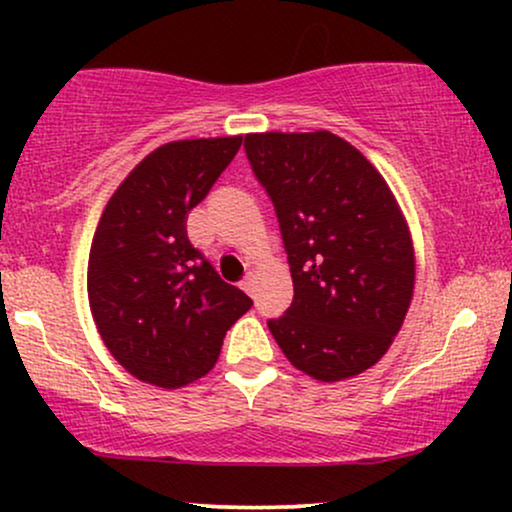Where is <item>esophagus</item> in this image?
I'll return each mask as SVG.
<instances>
[{
  "mask_svg": "<svg viewBox=\"0 0 512 512\" xmlns=\"http://www.w3.org/2000/svg\"><path fill=\"white\" fill-rule=\"evenodd\" d=\"M240 289H243L245 293H255V279H252V274H248V276H243V281H240Z\"/></svg>",
  "mask_w": 512,
  "mask_h": 512,
  "instance_id": "34e87169",
  "label": "esophagus"
}]
</instances>
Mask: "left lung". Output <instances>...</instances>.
Returning <instances> with one entry per match:
<instances>
[{
    "instance_id": "obj_1",
    "label": "left lung",
    "mask_w": 512,
    "mask_h": 512,
    "mask_svg": "<svg viewBox=\"0 0 512 512\" xmlns=\"http://www.w3.org/2000/svg\"><path fill=\"white\" fill-rule=\"evenodd\" d=\"M272 199L293 301L267 320L286 358L317 380L351 378L385 354L414 291V250L387 182L337 134H248Z\"/></svg>"
}]
</instances>
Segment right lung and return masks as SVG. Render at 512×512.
<instances>
[{"mask_svg":"<svg viewBox=\"0 0 512 512\" xmlns=\"http://www.w3.org/2000/svg\"><path fill=\"white\" fill-rule=\"evenodd\" d=\"M243 137L182 139L139 163L105 207L88 255V303L105 346L134 378L182 387L207 375L252 301L187 238Z\"/></svg>","mask_w":512,"mask_h":512,"instance_id":"right-lung-1","label":"right lung"}]
</instances>
